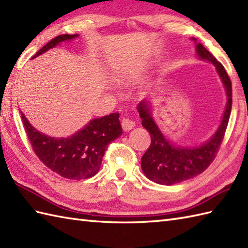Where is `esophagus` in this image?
<instances>
[{"instance_id":"obj_1","label":"esophagus","mask_w":248,"mask_h":248,"mask_svg":"<svg viewBox=\"0 0 248 248\" xmlns=\"http://www.w3.org/2000/svg\"><path fill=\"white\" fill-rule=\"evenodd\" d=\"M121 127H123V129L125 131V132H128V131L132 130L135 127V123L131 119L124 118L121 120Z\"/></svg>"}]
</instances>
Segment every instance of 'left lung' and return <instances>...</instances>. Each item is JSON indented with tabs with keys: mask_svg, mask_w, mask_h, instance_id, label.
<instances>
[{
	"mask_svg": "<svg viewBox=\"0 0 248 248\" xmlns=\"http://www.w3.org/2000/svg\"><path fill=\"white\" fill-rule=\"evenodd\" d=\"M191 39L195 43V53L198 59L211 62L215 67L225 88L227 102L217 131L208 140L196 146H180L172 143L162 133L152 117L151 100L144 99L139 103L138 110L141 124L151 136L150 147L141 156V170L149 180L162 186H171L187 180L202 173L210 165L222 143L231 113L232 91L227 72L202 44L195 38Z\"/></svg>",
	"mask_w": 248,
	"mask_h": 248,
	"instance_id": "obj_1",
	"label": "left lung"
}]
</instances>
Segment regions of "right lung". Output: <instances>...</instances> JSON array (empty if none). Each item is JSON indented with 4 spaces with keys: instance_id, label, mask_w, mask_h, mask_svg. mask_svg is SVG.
Wrapping results in <instances>:
<instances>
[{
    "instance_id": "1",
    "label": "right lung",
    "mask_w": 248,
    "mask_h": 248,
    "mask_svg": "<svg viewBox=\"0 0 248 248\" xmlns=\"http://www.w3.org/2000/svg\"><path fill=\"white\" fill-rule=\"evenodd\" d=\"M77 37L78 34L55 37L37 52L31 60ZM21 117L25 132L39 160L51 170L72 180H81L96 175L101 167L102 157L108 144L123 134L119 113L92 119L81 130L68 138L46 135L34 128L22 112Z\"/></svg>"
}]
</instances>
